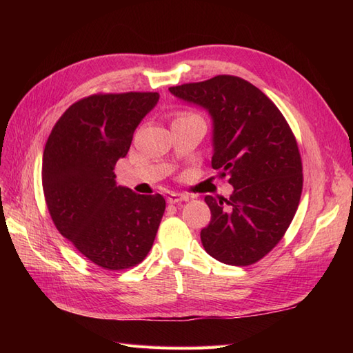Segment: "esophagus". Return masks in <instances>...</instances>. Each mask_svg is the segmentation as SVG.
I'll list each match as a JSON object with an SVG mask.
<instances>
[{
  "label": "esophagus",
  "mask_w": 353,
  "mask_h": 353,
  "mask_svg": "<svg viewBox=\"0 0 353 353\" xmlns=\"http://www.w3.org/2000/svg\"><path fill=\"white\" fill-rule=\"evenodd\" d=\"M188 200H190V197L182 192H170L167 197L168 203H181V201H188Z\"/></svg>",
  "instance_id": "obj_1"
}]
</instances>
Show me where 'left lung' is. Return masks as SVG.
<instances>
[{"instance_id":"8db88e82","label":"left lung","mask_w":353,"mask_h":353,"mask_svg":"<svg viewBox=\"0 0 353 353\" xmlns=\"http://www.w3.org/2000/svg\"><path fill=\"white\" fill-rule=\"evenodd\" d=\"M212 118V168L234 186L229 199L206 196L211 221L205 250L228 265H252L281 241L297 211L303 174L297 141L268 97L247 80L216 76L170 88Z\"/></svg>"}]
</instances>
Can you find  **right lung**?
Returning <instances> with one entry per match:
<instances>
[{"label": "right lung", "mask_w": 353, "mask_h": 353, "mask_svg": "<svg viewBox=\"0 0 353 353\" xmlns=\"http://www.w3.org/2000/svg\"><path fill=\"white\" fill-rule=\"evenodd\" d=\"M159 94H94L59 118L42 157V188L52 223L76 249L104 270L144 261L165 200L141 196L115 181V163Z\"/></svg>", "instance_id": "obj_1"}]
</instances>
